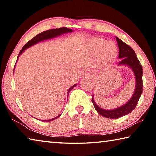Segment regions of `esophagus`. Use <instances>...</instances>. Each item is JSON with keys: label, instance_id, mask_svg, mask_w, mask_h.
I'll return each instance as SVG.
<instances>
[{"label": "esophagus", "instance_id": "obj_1", "mask_svg": "<svg viewBox=\"0 0 156 156\" xmlns=\"http://www.w3.org/2000/svg\"><path fill=\"white\" fill-rule=\"evenodd\" d=\"M82 76H83V77L90 78L92 76V73L91 72H87V71H83V73H82Z\"/></svg>", "mask_w": 156, "mask_h": 156}]
</instances>
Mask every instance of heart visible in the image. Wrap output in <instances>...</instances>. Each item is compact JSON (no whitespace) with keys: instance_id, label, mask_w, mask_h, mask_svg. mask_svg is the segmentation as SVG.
<instances>
[{"instance_id":"heart-1","label":"heart","mask_w":156,"mask_h":156,"mask_svg":"<svg viewBox=\"0 0 156 156\" xmlns=\"http://www.w3.org/2000/svg\"><path fill=\"white\" fill-rule=\"evenodd\" d=\"M91 46L96 53L100 51V55L105 59H111L115 56L117 49L112 42H107L102 38H94L91 41ZM107 52V55L106 54Z\"/></svg>"}]
</instances>
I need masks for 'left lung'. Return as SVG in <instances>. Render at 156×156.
I'll return each instance as SVG.
<instances>
[{"instance_id":"8db88e82","label":"left lung","mask_w":156,"mask_h":156,"mask_svg":"<svg viewBox=\"0 0 156 156\" xmlns=\"http://www.w3.org/2000/svg\"><path fill=\"white\" fill-rule=\"evenodd\" d=\"M118 46L119 48V58L120 61L118 63V65H127L130 67L134 73L136 78V88L131 99L122 106L112 110L102 109L98 106L95 102L94 97L92 96L91 101L93 102L95 109L100 115L107 118H119L122 116L127 115L133 111L138 104V100L142 93V67L141 63L138 59L135 51L130 46L124 43L117 36L115 37Z\"/></svg>"}]
</instances>
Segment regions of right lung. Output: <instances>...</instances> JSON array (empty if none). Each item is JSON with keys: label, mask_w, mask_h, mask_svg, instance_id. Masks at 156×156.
I'll return each mask as SVG.
<instances>
[{"label": "right lung", "mask_w": 156, "mask_h": 156, "mask_svg": "<svg viewBox=\"0 0 156 156\" xmlns=\"http://www.w3.org/2000/svg\"><path fill=\"white\" fill-rule=\"evenodd\" d=\"M72 31H73V30H71V29H69L67 27H61V28H58V29H52V30L44 31H43V32L38 34V35H36L35 37H34L31 40L28 41L27 43H26L24 46H23L22 49H21L20 51L19 52V54H18L17 60H18V57H19L20 55L22 54V53L26 49H27V48H29V47L33 46L34 44L38 43L41 41H43L44 40H48V39L55 38V37L61 35V34L70 33V32H72ZM17 60H16V62H17ZM15 66H16V65H15ZM14 69H15V67L14 68ZM75 86H76V84H75V85H73L72 87H71L69 89V90L67 91V96H69V93L70 91L72 90V89ZM60 115H58L57 117L52 118V119L47 120H42V121H43V122H50V121L54 120L55 119H56V118H58V117H60Z\"/></svg>", "instance_id": "1"}]
</instances>
